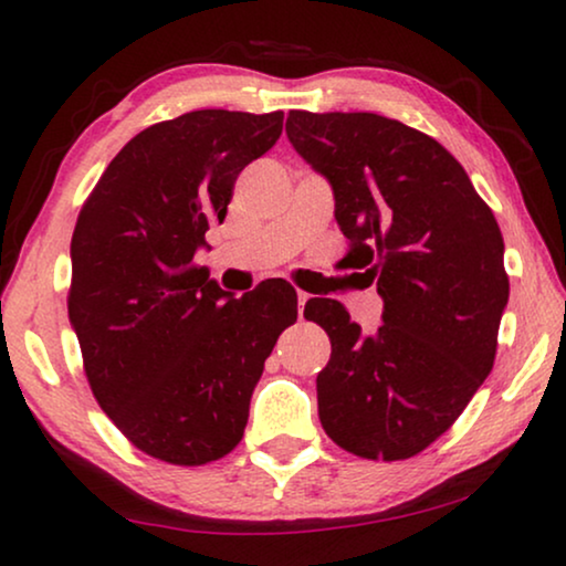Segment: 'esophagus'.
I'll return each mask as SVG.
<instances>
[{"instance_id": "34e87169", "label": "esophagus", "mask_w": 566, "mask_h": 566, "mask_svg": "<svg viewBox=\"0 0 566 566\" xmlns=\"http://www.w3.org/2000/svg\"><path fill=\"white\" fill-rule=\"evenodd\" d=\"M306 301H308V293L298 291V316H304V306H306Z\"/></svg>"}]
</instances>
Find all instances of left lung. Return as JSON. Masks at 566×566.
Instances as JSON below:
<instances>
[{
  "label": "left lung",
  "mask_w": 566,
  "mask_h": 566,
  "mask_svg": "<svg viewBox=\"0 0 566 566\" xmlns=\"http://www.w3.org/2000/svg\"><path fill=\"white\" fill-rule=\"evenodd\" d=\"M285 134L327 177L347 260L384 298L376 335L335 298L306 301L332 343L316 376L322 428L360 459H409L492 370L510 296L500 227L453 154L405 123L291 111Z\"/></svg>",
  "instance_id": "1"
}]
</instances>
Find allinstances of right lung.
Wrapping results in <instances>:
<instances>
[{
  "label": "right lung",
  "mask_w": 566,
  "mask_h": 566,
  "mask_svg": "<svg viewBox=\"0 0 566 566\" xmlns=\"http://www.w3.org/2000/svg\"><path fill=\"white\" fill-rule=\"evenodd\" d=\"M283 113L192 111L130 138L82 206L69 322L97 405L138 451L200 467L234 451L268 355L298 316L285 281L242 298L192 262Z\"/></svg>",
  "instance_id": "right-lung-1"
}]
</instances>
